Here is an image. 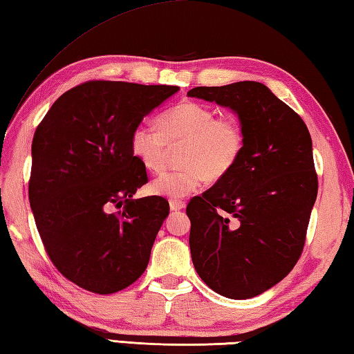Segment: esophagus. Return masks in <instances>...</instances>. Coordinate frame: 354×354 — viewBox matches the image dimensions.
<instances>
[{
    "label": "esophagus",
    "mask_w": 354,
    "mask_h": 354,
    "mask_svg": "<svg viewBox=\"0 0 354 354\" xmlns=\"http://www.w3.org/2000/svg\"><path fill=\"white\" fill-rule=\"evenodd\" d=\"M184 207H185V203H184V201H181V199H171V201H170V209H171L173 212L183 210Z\"/></svg>",
    "instance_id": "1"
}]
</instances>
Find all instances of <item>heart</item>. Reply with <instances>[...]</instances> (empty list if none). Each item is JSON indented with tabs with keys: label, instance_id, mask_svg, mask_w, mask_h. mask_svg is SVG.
Wrapping results in <instances>:
<instances>
[{
	"label": "heart",
	"instance_id": "b5f03b06",
	"mask_svg": "<svg viewBox=\"0 0 354 354\" xmlns=\"http://www.w3.org/2000/svg\"><path fill=\"white\" fill-rule=\"evenodd\" d=\"M156 128L138 124L129 144L131 155L150 173H161L167 165L169 149L181 145V167L150 185L158 196L184 198L205 181H221L236 167L245 150V127L239 118L216 116L210 106L196 101H183L165 110L158 116Z\"/></svg>",
	"mask_w": 354,
	"mask_h": 354
}]
</instances>
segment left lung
Returning a JSON list of instances; mask_svg holds the SVG:
<instances>
[{
    "mask_svg": "<svg viewBox=\"0 0 354 354\" xmlns=\"http://www.w3.org/2000/svg\"><path fill=\"white\" fill-rule=\"evenodd\" d=\"M189 96L238 113L245 150L230 175L187 205L199 278L230 299H248L292 272L317 196L310 131L293 109L256 81L195 87Z\"/></svg>",
    "mask_w": 354,
    "mask_h": 354,
    "instance_id": "left-lung-1",
    "label": "left lung"
}]
</instances>
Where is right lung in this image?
<instances>
[{"instance_id": "add662e5", "label": "right lung", "mask_w": 354, "mask_h": 354, "mask_svg": "<svg viewBox=\"0 0 354 354\" xmlns=\"http://www.w3.org/2000/svg\"><path fill=\"white\" fill-rule=\"evenodd\" d=\"M178 90L82 82L53 102L35 131V224L53 266L87 292L116 293L147 268L170 207L161 196L133 199L149 178L129 140L142 118Z\"/></svg>"}]
</instances>
